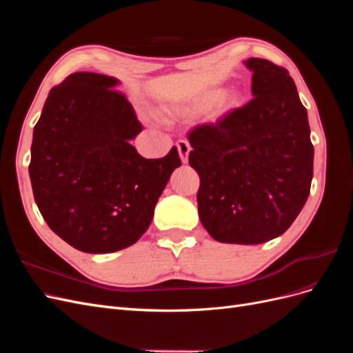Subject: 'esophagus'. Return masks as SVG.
I'll return each instance as SVG.
<instances>
[{"label": "esophagus", "mask_w": 353, "mask_h": 353, "mask_svg": "<svg viewBox=\"0 0 353 353\" xmlns=\"http://www.w3.org/2000/svg\"><path fill=\"white\" fill-rule=\"evenodd\" d=\"M176 147H178V153H179V157L181 160H183V163H187L188 162V154H190V143L187 140H179L176 143Z\"/></svg>", "instance_id": "obj_1"}]
</instances>
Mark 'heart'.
I'll return each instance as SVG.
<instances>
[{"label":"heart","mask_w":353,"mask_h":353,"mask_svg":"<svg viewBox=\"0 0 353 353\" xmlns=\"http://www.w3.org/2000/svg\"><path fill=\"white\" fill-rule=\"evenodd\" d=\"M216 95H218V91H209L206 94H203L200 99H197L194 101L193 108H199V109L206 108V105H209L213 100L216 99ZM239 99H240V95L234 91L222 92L218 97V100L215 101V112L222 113V112L228 110L230 108H232V105H236L239 103Z\"/></svg>","instance_id":"obj_1"}]
</instances>
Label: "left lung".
<instances>
[{
  "mask_svg": "<svg viewBox=\"0 0 353 353\" xmlns=\"http://www.w3.org/2000/svg\"><path fill=\"white\" fill-rule=\"evenodd\" d=\"M253 99L188 132L200 176L199 216L221 243L259 244L281 236L311 191L314 145L307 113L287 69L244 61Z\"/></svg>",
  "mask_w": 353,
  "mask_h": 353,
  "instance_id": "left-lung-1",
  "label": "left lung"
}]
</instances>
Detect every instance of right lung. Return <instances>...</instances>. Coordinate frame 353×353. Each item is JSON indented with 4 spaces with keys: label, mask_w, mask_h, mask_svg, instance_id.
<instances>
[{
    "label": "right lung",
    "mask_w": 353,
    "mask_h": 353,
    "mask_svg": "<svg viewBox=\"0 0 353 353\" xmlns=\"http://www.w3.org/2000/svg\"><path fill=\"white\" fill-rule=\"evenodd\" d=\"M117 79L77 72L51 88L34 128L29 175L48 227L72 248L110 253L130 248L152 223L170 174L174 145L145 159L130 143L143 131Z\"/></svg>",
    "instance_id": "obj_1"
}]
</instances>
